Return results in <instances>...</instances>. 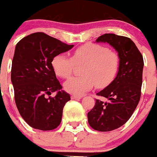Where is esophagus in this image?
Returning <instances> with one entry per match:
<instances>
[{
    "label": "esophagus",
    "instance_id": "34e87169",
    "mask_svg": "<svg viewBox=\"0 0 157 157\" xmlns=\"http://www.w3.org/2000/svg\"><path fill=\"white\" fill-rule=\"evenodd\" d=\"M71 99H81V96H74V95H72V96H71Z\"/></svg>",
    "mask_w": 157,
    "mask_h": 157
}]
</instances>
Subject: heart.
Returning <instances> with one entry per match:
<instances>
[{
  "instance_id": "obj_1",
  "label": "heart",
  "mask_w": 157,
  "mask_h": 157,
  "mask_svg": "<svg viewBox=\"0 0 157 157\" xmlns=\"http://www.w3.org/2000/svg\"><path fill=\"white\" fill-rule=\"evenodd\" d=\"M84 64L81 77H74L64 83V90L75 96H81L96 84L99 88L110 84L116 77L120 66L119 56L107 47L96 43H87L76 49L72 57L58 55L52 60L55 74L61 78L72 74L76 65Z\"/></svg>"
}]
</instances>
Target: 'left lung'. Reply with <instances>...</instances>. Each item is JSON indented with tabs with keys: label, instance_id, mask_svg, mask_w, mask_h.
I'll return each instance as SVG.
<instances>
[{
	"label": "left lung",
	"instance_id": "left-lung-1",
	"mask_svg": "<svg viewBox=\"0 0 157 157\" xmlns=\"http://www.w3.org/2000/svg\"><path fill=\"white\" fill-rule=\"evenodd\" d=\"M96 42H108L118 52L120 66L115 80L96 94L109 101L96 99L94 107L87 114L88 122L96 131H111L125 124L138 105L144 59L134 42L125 36L105 33Z\"/></svg>",
	"mask_w": 157,
	"mask_h": 157
}]
</instances>
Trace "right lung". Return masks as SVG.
Masks as SVG:
<instances>
[{
	"mask_svg": "<svg viewBox=\"0 0 157 157\" xmlns=\"http://www.w3.org/2000/svg\"><path fill=\"white\" fill-rule=\"evenodd\" d=\"M73 47L44 33H32L16 45L11 67L14 99L20 115L32 128L51 131L61 123L71 96L61 90L52 62ZM55 91V98L46 97Z\"/></svg>",
	"mask_w": 157,
	"mask_h": 157,
	"instance_id": "obj_1",
	"label": "right lung"
}]
</instances>
